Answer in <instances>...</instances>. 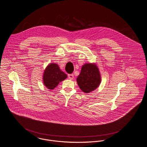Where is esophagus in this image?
<instances>
[{
  "label": "esophagus",
  "instance_id": "34e87169",
  "mask_svg": "<svg viewBox=\"0 0 147 147\" xmlns=\"http://www.w3.org/2000/svg\"><path fill=\"white\" fill-rule=\"evenodd\" d=\"M68 78L70 80H72V79L74 78V75L73 74H68Z\"/></svg>",
  "mask_w": 147,
  "mask_h": 147
}]
</instances>
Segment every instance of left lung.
Wrapping results in <instances>:
<instances>
[{
  "instance_id": "left-lung-1",
  "label": "left lung",
  "mask_w": 147,
  "mask_h": 147,
  "mask_svg": "<svg viewBox=\"0 0 147 147\" xmlns=\"http://www.w3.org/2000/svg\"><path fill=\"white\" fill-rule=\"evenodd\" d=\"M77 81L83 92L90 93L95 90L101 83V75L97 65L90 63L83 65Z\"/></svg>"
}]
</instances>
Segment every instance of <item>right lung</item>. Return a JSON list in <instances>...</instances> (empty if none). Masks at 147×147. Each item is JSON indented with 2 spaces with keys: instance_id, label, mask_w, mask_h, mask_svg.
Returning a JSON list of instances; mask_svg holds the SVG:
<instances>
[{
  "instance_id": "obj_1",
  "label": "right lung",
  "mask_w": 147,
  "mask_h": 147,
  "mask_svg": "<svg viewBox=\"0 0 147 147\" xmlns=\"http://www.w3.org/2000/svg\"><path fill=\"white\" fill-rule=\"evenodd\" d=\"M67 78V75L61 71L58 65L50 64L45 69L43 75V82L49 90H54L60 82Z\"/></svg>"
}]
</instances>
